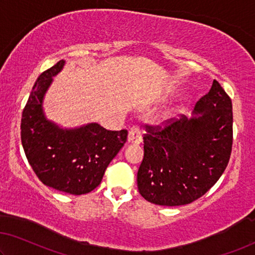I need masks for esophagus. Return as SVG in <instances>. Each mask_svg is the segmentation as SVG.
Returning a JSON list of instances; mask_svg holds the SVG:
<instances>
[{
	"label": "esophagus",
	"instance_id": "esophagus-1",
	"mask_svg": "<svg viewBox=\"0 0 255 255\" xmlns=\"http://www.w3.org/2000/svg\"><path fill=\"white\" fill-rule=\"evenodd\" d=\"M128 142L132 144H139L142 142V131L137 125H132L128 130Z\"/></svg>",
	"mask_w": 255,
	"mask_h": 255
}]
</instances>
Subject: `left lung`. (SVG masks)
<instances>
[{
    "label": "left lung",
    "instance_id": "left-lung-1",
    "mask_svg": "<svg viewBox=\"0 0 255 255\" xmlns=\"http://www.w3.org/2000/svg\"><path fill=\"white\" fill-rule=\"evenodd\" d=\"M195 117L145 125L144 157L137 172L144 199L181 206L204 196L227 168L233 149V103L214 80L197 102Z\"/></svg>",
    "mask_w": 255,
    "mask_h": 255
}]
</instances>
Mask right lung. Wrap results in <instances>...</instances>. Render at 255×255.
I'll return each mask as SVG.
<instances>
[{"instance_id": "obj_1", "label": "right lung", "mask_w": 255, "mask_h": 255, "mask_svg": "<svg viewBox=\"0 0 255 255\" xmlns=\"http://www.w3.org/2000/svg\"><path fill=\"white\" fill-rule=\"evenodd\" d=\"M59 60L37 78L21 117V143L34 173L44 185L71 195H85L102 182L106 167L126 143L128 131L108 130L98 124L63 130L43 116L42 100Z\"/></svg>"}]
</instances>
